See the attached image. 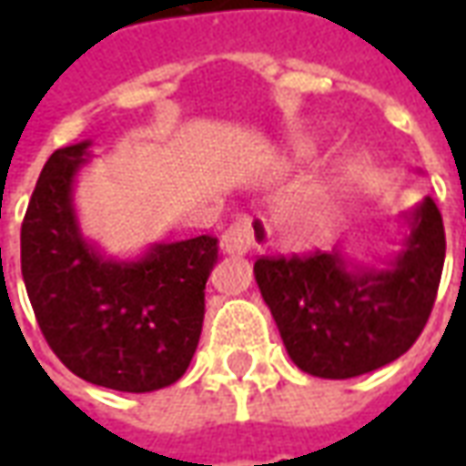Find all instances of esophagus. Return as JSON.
Segmentation results:
<instances>
[{
	"label": "esophagus",
	"instance_id": "34e87169",
	"mask_svg": "<svg viewBox=\"0 0 466 466\" xmlns=\"http://www.w3.org/2000/svg\"><path fill=\"white\" fill-rule=\"evenodd\" d=\"M269 239H272V232H269L267 219L244 214L224 229L219 247L224 254H247L252 249H264Z\"/></svg>",
	"mask_w": 466,
	"mask_h": 466
}]
</instances>
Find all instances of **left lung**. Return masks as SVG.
Returning <instances> with one entry per match:
<instances>
[{"label":"left lung","mask_w":466,"mask_h":466,"mask_svg":"<svg viewBox=\"0 0 466 466\" xmlns=\"http://www.w3.org/2000/svg\"><path fill=\"white\" fill-rule=\"evenodd\" d=\"M410 232L387 269L332 252L259 257L254 277L292 361L322 380L390 364L430 319L444 267V224L430 197L407 214Z\"/></svg>","instance_id":"1"}]
</instances>
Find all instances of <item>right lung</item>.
<instances>
[{
    "label": "right lung",
    "mask_w": 466,
    "mask_h": 466,
    "mask_svg": "<svg viewBox=\"0 0 466 466\" xmlns=\"http://www.w3.org/2000/svg\"><path fill=\"white\" fill-rule=\"evenodd\" d=\"M92 142L46 159L22 222V277L39 329L66 370L116 391H154L182 377L204 322L217 237L202 234L116 262L79 232L72 187Z\"/></svg>",
    "instance_id": "add662e5"
}]
</instances>
